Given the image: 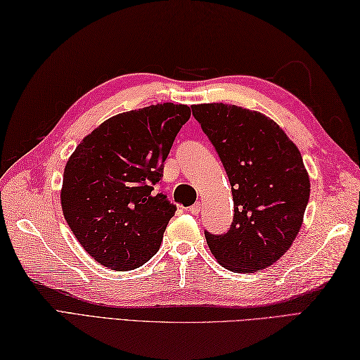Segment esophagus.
I'll return each mask as SVG.
<instances>
[{
    "label": "esophagus",
    "instance_id": "esophagus-1",
    "mask_svg": "<svg viewBox=\"0 0 360 360\" xmlns=\"http://www.w3.org/2000/svg\"><path fill=\"white\" fill-rule=\"evenodd\" d=\"M200 210H202V204H200V202H196L195 205H191V207L188 208L190 213H191V214H195V216L200 213Z\"/></svg>",
    "mask_w": 360,
    "mask_h": 360
}]
</instances>
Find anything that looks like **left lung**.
<instances>
[{"label": "left lung", "mask_w": 360, "mask_h": 360, "mask_svg": "<svg viewBox=\"0 0 360 360\" xmlns=\"http://www.w3.org/2000/svg\"><path fill=\"white\" fill-rule=\"evenodd\" d=\"M231 184L234 219L226 234L205 233L228 271L257 272L280 260L298 236L310 196L301 152L274 120L226 103L193 105Z\"/></svg>", "instance_id": "obj_1"}]
</instances>
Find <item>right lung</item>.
<instances>
[{
	"mask_svg": "<svg viewBox=\"0 0 360 360\" xmlns=\"http://www.w3.org/2000/svg\"><path fill=\"white\" fill-rule=\"evenodd\" d=\"M187 105L158 103L108 118L71 153L60 205L84 250L112 271L140 268L158 252L176 207L153 186Z\"/></svg>",
	"mask_w": 360,
	"mask_h": 360,
	"instance_id": "add662e5",
	"label": "right lung"
}]
</instances>
